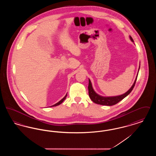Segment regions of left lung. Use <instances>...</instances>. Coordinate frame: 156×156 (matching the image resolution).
<instances>
[{
    "instance_id": "8db88e82",
    "label": "left lung",
    "mask_w": 156,
    "mask_h": 156,
    "mask_svg": "<svg viewBox=\"0 0 156 156\" xmlns=\"http://www.w3.org/2000/svg\"><path fill=\"white\" fill-rule=\"evenodd\" d=\"M130 38L132 42H134L133 38L131 36H130ZM140 68V67H139ZM139 73V71H138ZM137 75V76L135 79V81L134 82L133 85L132 87L129 89L126 93L124 94L120 95L119 96H115V97H102L97 94L95 90L93 89L92 86V83L89 79V85H88V92H89V96L90 98V99L95 104H99L102 105H106V106H112L115 104H118L120 101H122L123 99H124L125 97H127L133 89L135 85L136 82L137 80V75Z\"/></svg>"
}]
</instances>
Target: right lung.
Wrapping results in <instances>:
<instances>
[{"mask_svg":"<svg viewBox=\"0 0 156 156\" xmlns=\"http://www.w3.org/2000/svg\"><path fill=\"white\" fill-rule=\"evenodd\" d=\"M67 94L66 95V96L65 97H64L61 101H59V102H57V104H55V105H52V106H51L50 107H53V106H58V105H60V104H61L62 102H63V101L66 99V97H67Z\"/></svg>","mask_w":156,"mask_h":156,"instance_id":"right-lung-1","label":"right lung"}]
</instances>
